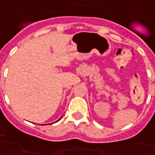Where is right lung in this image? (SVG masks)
<instances>
[{"mask_svg":"<svg viewBox=\"0 0 155 155\" xmlns=\"http://www.w3.org/2000/svg\"><path fill=\"white\" fill-rule=\"evenodd\" d=\"M62 117H61V118H59V119H58V120L56 121V122H58V121H59L60 120H61V119H62ZM56 122H54V123H56ZM52 124H53V123H52Z\"/></svg>","mask_w":155,"mask_h":155,"instance_id":"obj_1","label":"right lung"}]
</instances>
